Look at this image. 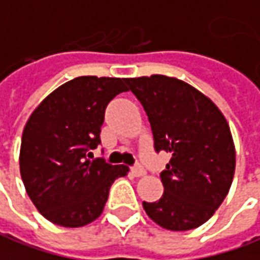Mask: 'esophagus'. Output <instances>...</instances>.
I'll return each mask as SVG.
<instances>
[{
  "instance_id": "1",
  "label": "esophagus",
  "mask_w": 260,
  "mask_h": 260,
  "mask_svg": "<svg viewBox=\"0 0 260 260\" xmlns=\"http://www.w3.org/2000/svg\"><path fill=\"white\" fill-rule=\"evenodd\" d=\"M131 172H132V174H134L135 177H141V176H145V169H143L141 165H135L134 168L131 169Z\"/></svg>"
}]
</instances>
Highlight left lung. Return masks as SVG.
Segmentation results:
<instances>
[{"instance_id":"left-lung-1","label":"left lung","mask_w":260,"mask_h":260,"mask_svg":"<svg viewBox=\"0 0 260 260\" xmlns=\"http://www.w3.org/2000/svg\"><path fill=\"white\" fill-rule=\"evenodd\" d=\"M125 83L148 115L155 150L172 155L160 173L163 196L143 201V210L165 230H194L211 218L232 184L230 125L211 100L181 80L153 74Z\"/></svg>"}]
</instances>
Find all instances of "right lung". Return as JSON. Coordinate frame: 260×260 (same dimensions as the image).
Instances as JSON below:
<instances>
[{"label":"right lung","instance_id":"add662e5","mask_svg":"<svg viewBox=\"0 0 260 260\" xmlns=\"http://www.w3.org/2000/svg\"><path fill=\"white\" fill-rule=\"evenodd\" d=\"M125 79L81 76L50 92L23 128L19 170L29 199L50 222L77 228L97 219L111 184L129 172L110 165L90 149L101 143L105 108Z\"/></svg>","mask_w":260,"mask_h":260}]
</instances>
